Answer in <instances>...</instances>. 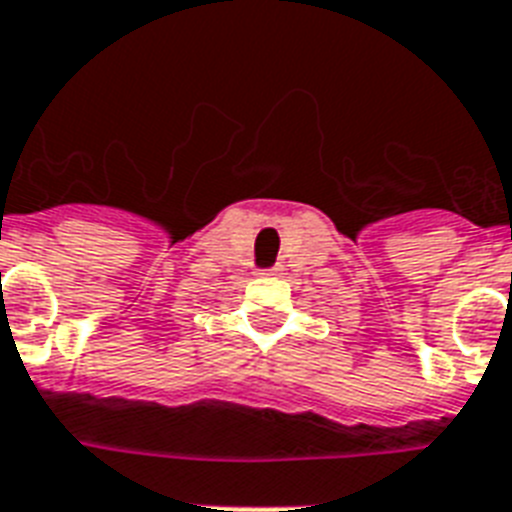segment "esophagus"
Here are the masks:
<instances>
[{
  "label": "esophagus",
  "mask_w": 512,
  "mask_h": 512,
  "mask_svg": "<svg viewBox=\"0 0 512 512\" xmlns=\"http://www.w3.org/2000/svg\"><path fill=\"white\" fill-rule=\"evenodd\" d=\"M281 265H276V268H270V270H263V273H260V276H278V273H281Z\"/></svg>",
  "instance_id": "obj_1"
}]
</instances>
